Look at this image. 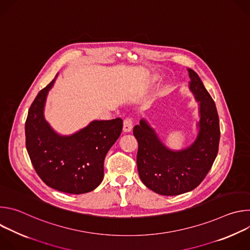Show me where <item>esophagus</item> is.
I'll return each instance as SVG.
<instances>
[{
	"mask_svg": "<svg viewBox=\"0 0 250 250\" xmlns=\"http://www.w3.org/2000/svg\"><path fill=\"white\" fill-rule=\"evenodd\" d=\"M132 127H133V125H132V120L131 119H125V121H124V131L125 132H130L131 131V129H132Z\"/></svg>",
	"mask_w": 250,
	"mask_h": 250,
	"instance_id": "34e87169",
	"label": "esophagus"
}]
</instances>
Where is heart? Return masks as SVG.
I'll return each mask as SVG.
<instances>
[{"instance_id": "obj_1", "label": "heart", "mask_w": 250, "mask_h": 250, "mask_svg": "<svg viewBox=\"0 0 250 250\" xmlns=\"http://www.w3.org/2000/svg\"><path fill=\"white\" fill-rule=\"evenodd\" d=\"M157 79H158V76H157V75H152V76L150 77V81H151V82H155Z\"/></svg>"}]
</instances>
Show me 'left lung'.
Masks as SVG:
<instances>
[{
	"label": "left lung",
	"mask_w": 250,
	"mask_h": 250,
	"mask_svg": "<svg viewBox=\"0 0 250 250\" xmlns=\"http://www.w3.org/2000/svg\"><path fill=\"white\" fill-rule=\"evenodd\" d=\"M189 89L199 104L197 136L187 147L173 150L159 138L146 119L133 127L138 141L137 170L148 189L163 196L194 190L204 180L215 161L220 142V121L216 104L199 75L188 68Z\"/></svg>",
	"instance_id": "left-lung-1"
}]
</instances>
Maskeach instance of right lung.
Wrapping results in <instances>:
<instances>
[{
    "mask_svg": "<svg viewBox=\"0 0 250 250\" xmlns=\"http://www.w3.org/2000/svg\"><path fill=\"white\" fill-rule=\"evenodd\" d=\"M56 77L38 94L28 110L26 150L47 186L68 194L88 193L103 181L104 160L121 135L123 120L92 121L72 134H59L44 117L47 95Z\"/></svg>",
    "mask_w": 250,
    "mask_h": 250,
    "instance_id": "1",
    "label": "right lung"
}]
</instances>
